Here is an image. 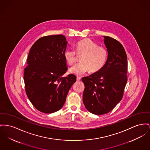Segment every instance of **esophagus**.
<instances>
[{
  "label": "esophagus",
  "mask_w": 150,
  "mask_h": 150,
  "mask_svg": "<svg viewBox=\"0 0 150 150\" xmlns=\"http://www.w3.org/2000/svg\"><path fill=\"white\" fill-rule=\"evenodd\" d=\"M80 79H81V78H80V77L78 76H76V80H77V81H79V80H80Z\"/></svg>",
  "instance_id": "34e87169"
}]
</instances>
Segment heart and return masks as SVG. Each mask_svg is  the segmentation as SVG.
Returning a JSON list of instances; mask_svg holds the SVG:
<instances>
[{"label": "heart", "instance_id": "1", "mask_svg": "<svg viewBox=\"0 0 150 150\" xmlns=\"http://www.w3.org/2000/svg\"><path fill=\"white\" fill-rule=\"evenodd\" d=\"M76 53L73 49H67L64 53L65 60L69 65L73 64L76 60V53L83 55L80 58V63L72 67L71 73L80 75L89 70L95 73L101 70L105 66L108 57L106 48L99 46L89 38H84L79 41L76 45Z\"/></svg>", "mask_w": 150, "mask_h": 150}]
</instances>
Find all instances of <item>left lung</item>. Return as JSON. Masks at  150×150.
I'll use <instances>...</instances> for the list:
<instances>
[{
  "mask_svg": "<svg viewBox=\"0 0 150 150\" xmlns=\"http://www.w3.org/2000/svg\"><path fill=\"white\" fill-rule=\"evenodd\" d=\"M108 57L104 67L83 77L85 88L83 101L94 115L106 114L121 100L127 77V55L122 44L113 38L104 36Z\"/></svg>",
  "mask_w": 150,
  "mask_h": 150,
  "instance_id": "obj_1",
  "label": "left lung"
}]
</instances>
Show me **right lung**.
Masks as SVG:
<instances>
[{
    "mask_svg": "<svg viewBox=\"0 0 150 150\" xmlns=\"http://www.w3.org/2000/svg\"><path fill=\"white\" fill-rule=\"evenodd\" d=\"M67 41L64 35H51L39 38L30 49L24 69L27 96L35 108L44 113L61 109L76 76L62 75L67 67L64 57Z\"/></svg>",
    "mask_w": 150,
    "mask_h": 150,
    "instance_id": "1",
    "label": "right lung"
}]
</instances>
